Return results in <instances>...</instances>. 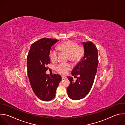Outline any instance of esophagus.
Returning <instances> with one entry per match:
<instances>
[{"mask_svg":"<svg viewBox=\"0 0 125 125\" xmlns=\"http://www.w3.org/2000/svg\"><path fill=\"white\" fill-rule=\"evenodd\" d=\"M66 78H67V77H65V76H62V80L65 79H66Z\"/></svg>","mask_w":125,"mask_h":125,"instance_id":"34e87169","label":"esophagus"}]
</instances>
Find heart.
Here are the masks:
<instances>
[{"mask_svg":"<svg viewBox=\"0 0 125 125\" xmlns=\"http://www.w3.org/2000/svg\"><path fill=\"white\" fill-rule=\"evenodd\" d=\"M58 49L62 52L66 53L68 55V59L73 62H77L80 60L83 53L84 49L82 46L72 41H67L58 46ZM59 52L56 49H52L50 52L49 56L53 62H56L58 60ZM72 68L69 64H59L55 67V70L58 73L62 75L66 74Z\"/></svg>","mask_w":125,"mask_h":125,"instance_id":"1","label":"heart"}]
</instances>
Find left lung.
<instances>
[{
    "instance_id": "left-lung-1",
    "label": "left lung",
    "mask_w": 125,
    "mask_h": 125,
    "mask_svg": "<svg viewBox=\"0 0 125 125\" xmlns=\"http://www.w3.org/2000/svg\"><path fill=\"white\" fill-rule=\"evenodd\" d=\"M84 54L82 60L72 71L73 76L80 75L75 82L68 77L70 85L67 88L68 96L73 100L84 97L90 92L97 72L98 64V51L95 44L91 42H83Z\"/></svg>"
}]
</instances>
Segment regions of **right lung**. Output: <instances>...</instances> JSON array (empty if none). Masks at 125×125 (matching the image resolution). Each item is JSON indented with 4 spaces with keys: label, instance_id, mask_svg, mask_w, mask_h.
<instances>
[{
    "label": "right lung",
    "instance_id": "right-lung-1",
    "mask_svg": "<svg viewBox=\"0 0 125 125\" xmlns=\"http://www.w3.org/2000/svg\"><path fill=\"white\" fill-rule=\"evenodd\" d=\"M58 40L42 38L33 43L27 56L28 75L32 90L39 99L48 101L55 96L56 89L62 78L58 74L47 75L46 67L50 63L51 46Z\"/></svg>",
    "mask_w": 125,
    "mask_h": 125
}]
</instances>
